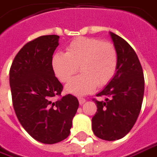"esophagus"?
<instances>
[{"mask_svg": "<svg viewBox=\"0 0 157 157\" xmlns=\"http://www.w3.org/2000/svg\"><path fill=\"white\" fill-rule=\"evenodd\" d=\"M78 100H79V103H80L81 105H82V104H83L84 102L86 101V100H85L84 98H81V97H79Z\"/></svg>", "mask_w": 157, "mask_h": 157, "instance_id": "esophagus-1", "label": "esophagus"}]
</instances>
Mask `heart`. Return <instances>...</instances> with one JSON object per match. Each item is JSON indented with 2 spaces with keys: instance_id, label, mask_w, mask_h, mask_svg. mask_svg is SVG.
I'll use <instances>...</instances> for the list:
<instances>
[{
  "instance_id": "1",
  "label": "heart",
  "mask_w": 157,
  "mask_h": 157,
  "mask_svg": "<svg viewBox=\"0 0 157 157\" xmlns=\"http://www.w3.org/2000/svg\"><path fill=\"white\" fill-rule=\"evenodd\" d=\"M52 68L62 82H68L74 75L82 72L66 87L68 93L88 95L97 85L103 87L114 78L118 66L115 46L93 37H78L68 44L66 52L56 53L52 58Z\"/></svg>"
}]
</instances>
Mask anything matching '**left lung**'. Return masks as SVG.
Returning a JSON list of instances; mask_svg holds the SVG:
<instances>
[{"label":"left lung","mask_w":157,"mask_h":157,"mask_svg":"<svg viewBox=\"0 0 157 157\" xmlns=\"http://www.w3.org/2000/svg\"><path fill=\"white\" fill-rule=\"evenodd\" d=\"M118 54L117 70L109 84L97 94L105 101L95 100L97 111L92 129L97 137L116 141L130 131L140 114L144 94V77L137 55L127 41L109 33Z\"/></svg>","instance_id":"left-lung-1"}]
</instances>
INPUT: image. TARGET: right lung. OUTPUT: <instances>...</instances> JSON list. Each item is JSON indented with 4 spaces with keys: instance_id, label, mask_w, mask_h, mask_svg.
Wrapping results in <instances>:
<instances>
[{
    "instance_id": "obj_1",
    "label": "right lung",
    "mask_w": 157,
    "mask_h": 157,
    "mask_svg": "<svg viewBox=\"0 0 157 157\" xmlns=\"http://www.w3.org/2000/svg\"><path fill=\"white\" fill-rule=\"evenodd\" d=\"M58 41V35H42L26 43L9 71L12 101L20 123L45 144L68 137L79 106L77 98L70 94L55 101L63 89L51 64Z\"/></svg>"
}]
</instances>
